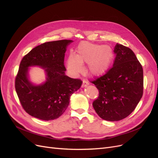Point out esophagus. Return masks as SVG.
<instances>
[{
  "label": "esophagus",
  "instance_id": "obj_1",
  "mask_svg": "<svg viewBox=\"0 0 158 158\" xmlns=\"http://www.w3.org/2000/svg\"><path fill=\"white\" fill-rule=\"evenodd\" d=\"M89 85V83L87 81H86V80H83V84H82V87H87V85Z\"/></svg>",
  "mask_w": 158,
  "mask_h": 158
}]
</instances>
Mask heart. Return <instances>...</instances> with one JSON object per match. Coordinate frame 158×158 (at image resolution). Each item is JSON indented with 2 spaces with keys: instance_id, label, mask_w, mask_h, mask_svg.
Returning <instances> with one entry per match:
<instances>
[{
  "instance_id": "heart-1",
  "label": "heart",
  "mask_w": 158,
  "mask_h": 158,
  "mask_svg": "<svg viewBox=\"0 0 158 158\" xmlns=\"http://www.w3.org/2000/svg\"><path fill=\"white\" fill-rule=\"evenodd\" d=\"M114 59V52L109 46L87 42L80 43L76 56L71 53L67 58V66L74 73L83 71V64H88V71L93 76L99 77L109 71Z\"/></svg>"
}]
</instances>
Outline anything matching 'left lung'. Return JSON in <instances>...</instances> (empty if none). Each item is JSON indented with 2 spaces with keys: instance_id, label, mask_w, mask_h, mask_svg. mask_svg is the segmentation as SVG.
I'll use <instances>...</instances> for the list:
<instances>
[{
  "instance_id": "8db88e82",
  "label": "left lung",
  "mask_w": 158,
  "mask_h": 158,
  "mask_svg": "<svg viewBox=\"0 0 158 158\" xmlns=\"http://www.w3.org/2000/svg\"><path fill=\"white\" fill-rule=\"evenodd\" d=\"M113 67L93 81L99 97L93 103L101 118L118 121L130 115L143 94V69L132 49L116 44Z\"/></svg>"
}]
</instances>
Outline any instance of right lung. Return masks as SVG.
<instances>
[{
	"instance_id": "obj_1",
	"label": "right lung",
	"mask_w": 158,
	"mask_h": 158,
	"mask_svg": "<svg viewBox=\"0 0 158 158\" xmlns=\"http://www.w3.org/2000/svg\"><path fill=\"white\" fill-rule=\"evenodd\" d=\"M73 40H62L42 44L33 48L20 62L15 89L27 113L44 120L59 118L69 105L70 97L82 81L65 75L64 65L67 48ZM31 66L44 70L46 81L35 84L29 79Z\"/></svg>"
}]
</instances>
